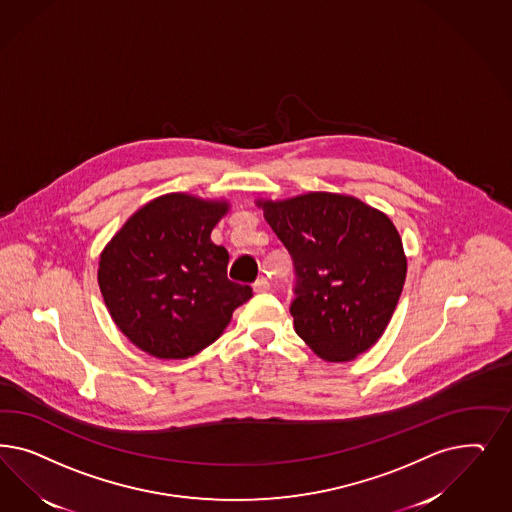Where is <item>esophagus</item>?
<instances>
[{
  "label": "esophagus",
  "mask_w": 512,
  "mask_h": 512,
  "mask_svg": "<svg viewBox=\"0 0 512 512\" xmlns=\"http://www.w3.org/2000/svg\"><path fill=\"white\" fill-rule=\"evenodd\" d=\"M267 290H269V282H267V279H264V277L254 282V292L262 294V292H267Z\"/></svg>",
  "instance_id": "1"
}]
</instances>
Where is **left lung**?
Returning a JSON list of instances; mask_svg holds the SVG:
<instances>
[{
	"label": "left lung",
	"mask_w": 512,
	"mask_h": 512,
	"mask_svg": "<svg viewBox=\"0 0 512 512\" xmlns=\"http://www.w3.org/2000/svg\"><path fill=\"white\" fill-rule=\"evenodd\" d=\"M256 205L294 260L297 335L326 362H350L373 347L407 275L394 222L358 198L331 192Z\"/></svg>",
	"instance_id": "8db88e82"
}]
</instances>
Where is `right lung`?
<instances>
[{
    "label": "right lung",
    "mask_w": 512,
    "mask_h": 512,
    "mask_svg": "<svg viewBox=\"0 0 512 512\" xmlns=\"http://www.w3.org/2000/svg\"><path fill=\"white\" fill-rule=\"evenodd\" d=\"M224 199L165 194L135 211L99 256L107 311L133 345L184 360L215 343L252 288L228 279L230 254L211 231Z\"/></svg>",
    "instance_id": "right-lung-1"
}]
</instances>
